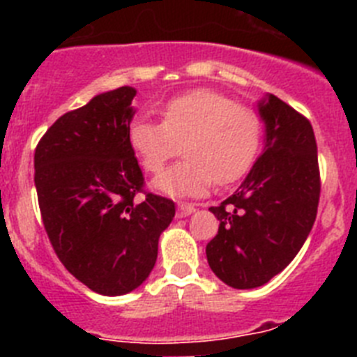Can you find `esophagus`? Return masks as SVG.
I'll use <instances>...</instances> for the list:
<instances>
[{"label": "esophagus", "instance_id": "1", "mask_svg": "<svg viewBox=\"0 0 357 357\" xmlns=\"http://www.w3.org/2000/svg\"><path fill=\"white\" fill-rule=\"evenodd\" d=\"M195 213V206L193 204H178V207H176V218H185L189 216V214Z\"/></svg>", "mask_w": 357, "mask_h": 357}]
</instances>
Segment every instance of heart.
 Here are the masks:
<instances>
[{"instance_id": "1", "label": "heart", "mask_w": 357, "mask_h": 357, "mask_svg": "<svg viewBox=\"0 0 357 357\" xmlns=\"http://www.w3.org/2000/svg\"><path fill=\"white\" fill-rule=\"evenodd\" d=\"M259 116L236 105L225 94L197 89L172 98L162 123L135 119L128 127V146L150 173H159L184 150L185 159L153 181L168 197H200L213 182L230 184L250 169L261 144Z\"/></svg>"}]
</instances>
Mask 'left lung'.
I'll return each instance as SVG.
<instances>
[{
  "label": "left lung",
  "mask_w": 357,
  "mask_h": 357,
  "mask_svg": "<svg viewBox=\"0 0 357 357\" xmlns=\"http://www.w3.org/2000/svg\"><path fill=\"white\" fill-rule=\"evenodd\" d=\"M264 146L234 195L209 207L220 220L207 243L211 270L227 286L254 289L293 261L307 239L320 198L311 123L273 94L257 102Z\"/></svg>",
  "instance_id": "left-lung-1"
}]
</instances>
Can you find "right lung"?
I'll return each mask as SVG.
<instances>
[{
	"mask_svg": "<svg viewBox=\"0 0 357 357\" xmlns=\"http://www.w3.org/2000/svg\"><path fill=\"white\" fill-rule=\"evenodd\" d=\"M137 91L119 87L61 116L36 148V189L59 259L93 291H134L155 266L159 238L175 204L143 188L128 127Z\"/></svg>",
	"mask_w": 357,
	"mask_h": 357,
	"instance_id": "add662e5",
	"label": "right lung"
}]
</instances>
